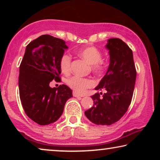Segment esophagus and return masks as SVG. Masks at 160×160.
Here are the masks:
<instances>
[{"instance_id":"obj_1","label":"esophagus","mask_w":160,"mask_h":160,"mask_svg":"<svg viewBox=\"0 0 160 160\" xmlns=\"http://www.w3.org/2000/svg\"><path fill=\"white\" fill-rule=\"evenodd\" d=\"M73 97H76V98H82V97H84V95H79V94L76 93V92H73Z\"/></svg>"}]
</instances>
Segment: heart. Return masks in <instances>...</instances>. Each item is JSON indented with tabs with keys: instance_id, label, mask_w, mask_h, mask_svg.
<instances>
[{
	"instance_id": "obj_1",
	"label": "heart",
	"mask_w": 160,
	"mask_h": 160,
	"mask_svg": "<svg viewBox=\"0 0 160 160\" xmlns=\"http://www.w3.org/2000/svg\"><path fill=\"white\" fill-rule=\"evenodd\" d=\"M78 56L87 60L91 65V68L94 73L101 74L107 69L108 62L106 60L102 59V52L94 46H89L78 49ZM72 58L69 54L64 53L60 59V68L63 73H70L71 69ZM67 84L76 92L83 93L89 87H92L95 83L90 78H82L78 76H73L66 81Z\"/></svg>"
}]
</instances>
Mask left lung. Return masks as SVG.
Wrapping results in <instances>:
<instances>
[{"instance_id":"left-lung-1","label":"left lung","mask_w":160,"mask_h":160,"mask_svg":"<svg viewBox=\"0 0 160 160\" xmlns=\"http://www.w3.org/2000/svg\"><path fill=\"white\" fill-rule=\"evenodd\" d=\"M106 48L110 54L107 73L95 89L106 92L92 96L94 105L85 111L89 121L98 125H111L119 121L127 112L134 92L136 69L132 51L119 38L108 40Z\"/></svg>"}]
</instances>
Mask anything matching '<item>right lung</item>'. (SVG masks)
<instances>
[{
  "instance_id": "obj_1",
  "label": "right lung",
  "mask_w": 160,
  "mask_h": 160,
  "mask_svg": "<svg viewBox=\"0 0 160 160\" xmlns=\"http://www.w3.org/2000/svg\"><path fill=\"white\" fill-rule=\"evenodd\" d=\"M68 49L65 41L43 35L28 43L19 66V98L25 112L40 125L56 122L65 102L73 97L65 84L52 88V80L60 82V59Z\"/></svg>"
}]
</instances>
